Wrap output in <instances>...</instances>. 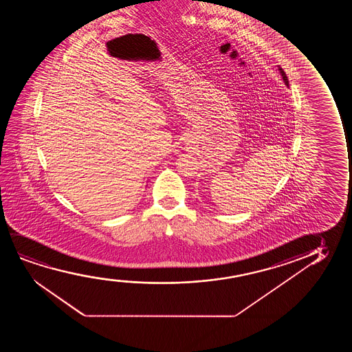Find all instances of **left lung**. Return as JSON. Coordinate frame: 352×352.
<instances>
[{"label":"left lung","mask_w":352,"mask_h":352,"mask_svg":"<svg viewBox=\"0 0 352 352\" xmlns=\"http://www.w3.org/2000/svg\"><path fill=\"white\" fill-rule=\"evenodd\" d=\"M279 72L281 73V77L284 79L285 84L289 87V79H287V76H286V73L284 72V69L283 68L279 67Z\"/></svg>","instance_id":"left-lung-1"}]
</instances>
